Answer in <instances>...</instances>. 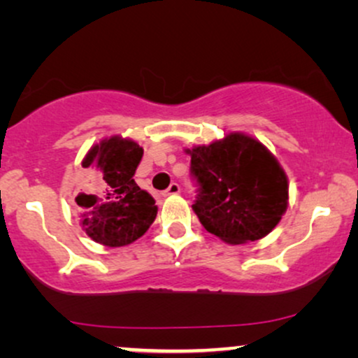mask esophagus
Instances as JSON below:
<instances>
[{
	"label": "esophagus",
	"instance_id": "34e87169",
	"mask_svg": "<svg viewBox=\"0 0 358 358\" xmlns=\"http://www.w3.org/2000/svg\"><path fill=\"white\" fill-rule=\"evenodd\" d=\"M179 192H180L179 184L178 182H172L171 186H169V189H167V191H164V196H176V194H179Z\"/></svg>",
	"mask_w": 358,
	"mask_h": 358
}]
</instances>
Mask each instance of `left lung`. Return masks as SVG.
Wrapping results in <instances>:
<instances>
[{
  "label": "left lung",
  "instance_id": "obj_1",
  "mask_svg": "<svg viewBox=\"0 0 358 358\" xmlns=\"http://www.w3.org/2000/svg\"><path fill=\"white\" fill-rule=\"evenodd\" d=\"M184 152L201 186L192 211L206 231L228 245H246L276 228L288 208V178L263 142L228 132Z\"/></svg>",
  "mask_w": 358,
  "mask_h": 358
}]
</instances>
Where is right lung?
Returning a JSON list of instances; mask_svg holds the SVG:
<instances>
[{"label":"right lung","instance_id":"right-lung-1","mask_svg":"<svg viewBox=\"0 0 358 358\" xmlns=\"http://www.w3.org/2000/svg\"><path fill=\"white\" fill-rule=\"evenodd\" d=\"M144 149L122 136L103 137L82 159L88 179L85 192L75 197L80 226L92 241L108 248L127 246L150 228L157 206L141 189L134 174Z\"/></svg>","mask_w":358,"mask_h":358}]
</instances>
